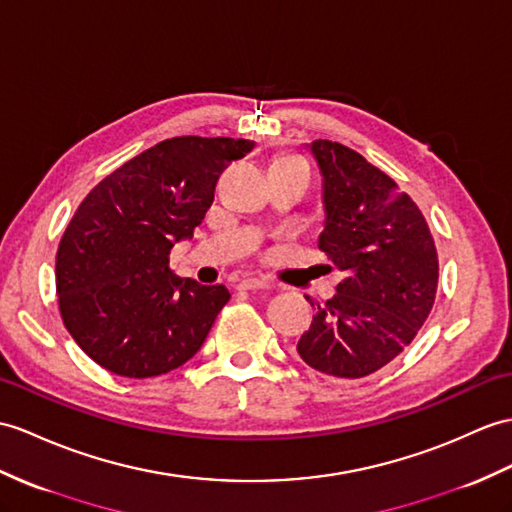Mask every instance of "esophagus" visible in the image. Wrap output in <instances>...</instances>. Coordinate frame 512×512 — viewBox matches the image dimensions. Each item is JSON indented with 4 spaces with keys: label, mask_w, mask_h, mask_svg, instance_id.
Wrapping results in <instances>:
<instances>
[{
    "label": "esophagus",
    "mask_w": 512,
    "mask_h": 512,
    "mask_svg": "<svg viewBox=\"0 0 512 512\" xmlns=\"http://www.w3.org/2000/svg\"><path fill=\"white\" fill-rule=\"evenodd\" d=\"M237 288H240V290H264V288H268V281L257 279V277L242 279L240 283H237Z\"/></svg>",
    "instance_id": "1"
}]
</instances>
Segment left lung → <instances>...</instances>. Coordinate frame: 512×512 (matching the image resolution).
Returning a JSON list of instances; mask_svg holds the SVG:
<instances>
[{
    "label": "left lung",
    "instance_id": "8db88e82",
    "mask_svg": "<svg viewBox=\"0 0 512 512\" xmlns=\"http://www.w3.org/2000/svg\"><path fill=\"white\" fill-rule=\"evenodd\" d=\"M323 176L318 248L344 279L327 303L312 301V327L296 351L331 377H366L408 347L430 316L438 257L414 200L362 154L316 139L305 144Z\"/></svg>",
    "mask_w": 512,
    "mask_h": 512
}]
</instances>
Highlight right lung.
Returning a JSON list of instances; mask_svg holds the SVG:
<instances>
[{"instance_id": "right-lung-1", "label": "right lung", "mask_w": 512, "mask_h": 512, "mask_svg": "<svg viewBox=\"0 0 512 512\" xmlns=\"http://www.w3.org/2000/svg\"><path fill=\"white\" fill-rule=\"evenodd\" d=\"M251 139L172 137L137 154L80 202L56 253L67 331L93 362L122 377H157L194 358L231 299L170 270L192 240L220 172Z\"/></svg>"}]
</instances>
